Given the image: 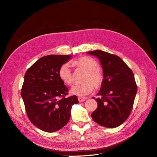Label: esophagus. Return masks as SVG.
Here are the masks:
<instances>
[{
  "label": "esophagus",
  "mask_w": 157,
  "mask_h": 157,
  "mask_svg": "<svg viewBox=\"0 0 157 157\" xmlns=\"http://www.w3.org/2000/svg\"><path fill=\"white\" fill-rule=\"evenodd\" d=\"M78 101H79V102H83V101H84L85 100H86V98H80V97H79V98H78Z\"/></svg>",
  "instance_id": "esophagus-1"
}]
</instances>
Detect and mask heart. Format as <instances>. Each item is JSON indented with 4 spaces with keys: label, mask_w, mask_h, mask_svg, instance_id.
<instances>
[{
    "label": "heart",
    "mask_w": 157,
    "mask_h": 157,
    "mask_svg": "<svg viewBox=\"0 0 157 157\" xmlns=\"http://www.w3.org/2000/svg\"><path fill=\"white\" fill-rule=\"evenodd\" d=\"M72 65L77 68L86 71L83 78L84 83L74 86L71 90V94L79 97H84L91 93L94 86L96 89L100 88L104 81L103 73L99 70V63L96 60L89 56H82L73 61ZM59 77L65 84L71 85L73 82V73L69 64L65 63L61 65L58 71Z\"/></svg>",
    "instance_id": "obj_1"
}]
</instances>
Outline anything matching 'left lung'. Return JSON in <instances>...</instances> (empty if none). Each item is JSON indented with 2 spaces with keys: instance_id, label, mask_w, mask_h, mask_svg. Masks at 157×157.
Returning <instances> with one entry per match:
<instances>
[{
  "instance_id": "left-lung-1",
  "label": "left lung",
  "mask_w": 157,
  "mask_h": 157,
  "mask_svg": "<svg viewBox=\"0 0 157 157\" xmlns=\"http://www.w3.org/2000/svg\"><path fill=\"white\" fill-rule=\"evenodd\" d=\"M87 53L99 59L104 76L97 94L99 97L96 99L98 107L92 113V119L104 127H118L129 117L134 105L137 90L134 73L116 55L100 50Z\"/></svg>"
}]
</instances>
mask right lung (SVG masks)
I'll return each instance as SVG.
<instances>
[{"label": "right lung", "mask_w": 157, "mask_h": 157, "mask_svg": "<svg viewBox=\"0 0 157 157\" xmlns=\"http://www.w3.org/2000/svg\"><path fill=\"white\" fill-rule=\"evenodd\" d=\"M71 58L69 55L42 57L27 69L21 97L30 121L41 130L54 132L69 122L71 107L78 103L76 96L66 97L68 88L58 71Z\"/></svg>", "instance_id": "right-lung-1"}]
</instances>
